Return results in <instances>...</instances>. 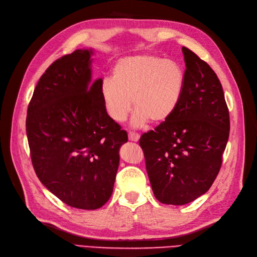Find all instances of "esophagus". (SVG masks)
Returning a JSON list of instances; mask_svg holds the SVG:
<instances>
[{
    "mask_svg": "<svg viewBox=\"0 0 257 257\" xmlns=\"http://www.w3.org/2000/svg\"><path fill=\"white\" fill-rule=\"evenodd\" d=\"M139 134H137V133H133V132H130L128 133V139L131 142H138V139H139Z\"/></svg>",
    "mask_w": 257,
    "mask_h": 257,
    "instance_id": "34e87169",
    "label": "esophagus"
}]
</instances>
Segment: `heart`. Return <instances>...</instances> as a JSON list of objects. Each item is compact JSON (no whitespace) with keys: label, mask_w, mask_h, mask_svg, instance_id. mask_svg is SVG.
<instances>
[{"label":"heart","mask_w":257,"mask_h":257,"mask_svg":"<svg viewBox=\"0 0 257 257\" xmlns=\"http://www.w3.org/2000/svg\"><path fill=\"white\" fill-rule=\"evenodd\" d=\"M185 76L176 61L152 54L120 59L112 68V78H104L99 94L105 112L121 123L132 110V99L137 112L134 125L148 120L162 123L170 118L180 102Z\"/></svg>","instance_id":"1"}]
</instances>
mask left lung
Returning a JSON list of instances; mask_svg holds the SVG:
<instances>
[{
    "label": "left lung",
    "mask_w": 257,
    "mask_h": 257,
    "mask_svg": "<svg viewBox=\"0 0 257 257\" xmlns=\"http://www.w3.org/2000/svg\"><path fill=\"white\" fill-rule=\"evenodd\" d=\"M185 82L170 118L142 135L139 146L154 196L185 205L205 194L220 172L229 136V112L222 84L196 53L182 47Z\"/></svg>",
    "instance_id": "left-lung-1"
}]
</instances>
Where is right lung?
Listing matches in <instances>:
<instances>
[{
  "label": "right lung",
  "mask_w": 257,
  "mask_h": 257,
  "mask_svg": "<svg viewBox=\"0 0 257 257\" xmlns=\"http://www.w3.org/2000/svg\"><path fill=\"white\" fill-rule=\"evenodd\" d=\"M91 54L76 50L46 69L34 90L26 121L36 176L64 204L84 210L110 198L119 149L127 142L105 112L99 89L91 81Z\"/></svg>",
  "instance_id": "add662e5"
}]
</instances>
